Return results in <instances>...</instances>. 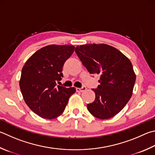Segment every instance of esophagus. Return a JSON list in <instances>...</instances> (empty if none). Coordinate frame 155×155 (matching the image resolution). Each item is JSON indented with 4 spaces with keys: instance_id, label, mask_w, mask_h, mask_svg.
<instances>
[{
    "instance_id": "obj_1",
    "label": "esophagus",
    "mask_w": 155,
    "mask_h": 155,
    "mask_svg": "<svg viewBox=\"0 0 155 155\" xmlns=\"http://www.w3.org/2000/svg\"><path fill=\"white\" fill-rule=\"evenodd\" d=\"M76 90H77V92H82V91H85L86 87H81V88H77V89H76Z\"/></svg>"
}]
</instances>
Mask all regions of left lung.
I'll return each mask as SVG.
<instances>
[{"instance_id":"left-lung-1","label":"left lung","mask_w":155,"mask_h":155,"mask_svg":"<svg viewBox=\"0 0 155 155\" xmlns=\"http://www.w3.org/2000/svg\"><path fill=\"white\" fill-rule=\"evenodd\" d=\"M75 52L90 74H100L94 102L87 104L100 119L114 117L124 108L133 94L136 76L132 64L119 50L106 44L77 46Z\"/></svg>"}]
</instances>
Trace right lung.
Returning <instances> with one entry per match:
<instances>
[{"instance_id": "right-lung-1", "label": "right lung", "mask_w": 155, "mask_h": 155, "mask_svg": "<svg viewBox=\"0 0 155 155\" xmlns=\"http://www.w3.org/2000/svg\"><path fill=\"white\" fill-rule=\"evenodd\" d=\"M72 45H50L38 50L25 63L19 87L27 106L43 119L62 114L74 87L57 85L63 77L64 64L74 52Z\"/></svg>"}]
</instances>
